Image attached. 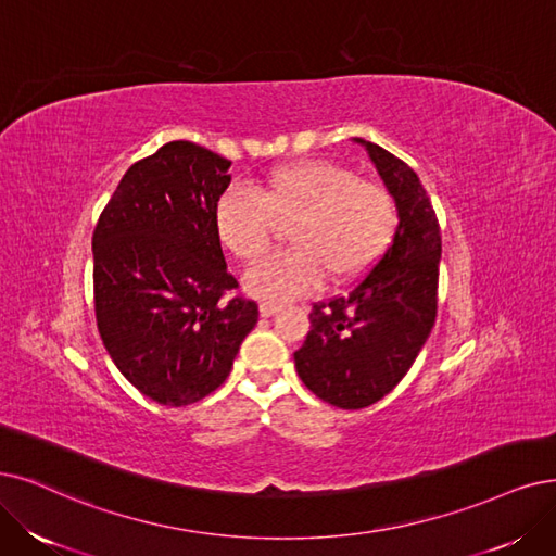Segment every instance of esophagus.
<instances>
[{
  "label": "esophagus",
  "mask_w": 556,
  "mask_h": 556,
  "mask_svg": "<svg viewBox=\"0 0 556 556\" xmlns=\"http://www.w3.org/2000/svg\"><path fill=\"white\" fill-rule=\"evenodd\" d=\"M279 309H281V304H277V302H261V306H258V312H261L263 318L275 316Z\"/></svg>",
  "instance_id": "obj_1"
}]
</instances>
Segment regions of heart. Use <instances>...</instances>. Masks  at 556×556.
I'll use <instances>...</instances> for the list:
<instances>
[{"instance_id": "heart-1", "label": "heart", "mask_w": 556, "mask_h": 556, "mask_svg": "<svg viewBox=\"0 0 556 556\" xmlns=\"http://www.w3.org/2000/svg\"><path fill=\"white\" fill-rule=\"evenodd\" d=\"M396 201L384 185L327 160H298L267 172L256 194L226 190L215 205V233L240 263H256L289 229L291 252L265 258L244 277L263 300H293L316 291L325 275L334 283L362 277L396 231Z\"/></svg>"}]
</instances>
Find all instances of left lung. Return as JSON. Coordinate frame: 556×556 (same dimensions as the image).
Returning a JSON list of instances; mask_svg holds the SVG:
<instances>
[{
	"mask_svg": "<svg viewBox=\"0 0 556 556\" xmlns=\"http://www.w3.org/2000/svg\"><path fill=\"white\" fill-rule=\"evenodd\" d=\"M364 143L399 208L392 244L343 298L316 302L295 368L325 403H378L415 364L438 316L442 236L419 176L378 143Z\"/></svg>",
	"mask_w": 556,
	"mask_h": 556,
	"instance_id": "obj_1",
	"label": "left lung"
}]
</instances>
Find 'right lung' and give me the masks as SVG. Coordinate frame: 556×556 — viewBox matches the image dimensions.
<instances>
[{"mask_svg": "<svg viewBox=\"0 0 556 556\" xmlns=\"http://www.w3.org/2000/svg\"><path fill=\"white\" fill-rule=\"evenodd\" d=\"M231 160L169 141L135 162L93 231L96 323L118 371L160 405H190L229 378L258 304L229 298L215 205Z\"/></svg>", "mask_w": 556, "mask_h": 556, "instance_id": "obj_1", "label": "right lung"}]
</instances>
